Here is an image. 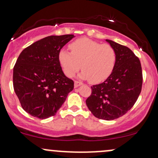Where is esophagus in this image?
I'll return each instance as SVG.
<instances>
[{
    "instance_id": "esophagus-1",
    "label": "esophagus",
    "mask_w": 158,
    "mask_h": 158,
    "mask_svg": "<svg viewBox=\"0 0 158 158\" xmlns=\"http://www.w3.org/2000/svg\"><path fill=\"white\" fill-rule=\"evenodd\" d=\"M82 85V82H79V81H75V82H74V87L77 88L79 87V86Z\"/></svg>"
}]
</instances>
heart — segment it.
Masks as SVG:
<instances>
[{
    "instance_id": "heart-1",
    "label": "heart",
    "mask_w": 158,
    "mask_h": 158,
    "mask_svg": "<svg viewBox=\"0 0 158 158\" xmlns=\"http://www.w3.org/2000/svg\"><path fill=\"white\" fill-rule=\"evenodd\" d=\"M71 52L60 50L58 60L64 73L72 77L82 69L81 77L90 82L106 80L113 71L117 60L115 48L88 38H81L70 43Z\"/></svg>"
}]
</instances>
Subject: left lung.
<instances>
[{
    "mask_svg": "<svg viewBox=\"0 0 158 158\" xmlns=\"http://www.w3.org/2000/svg\"><path fill=\"white\" fill-rule=\"evenodd\" d=\"M106 40L117 54L115 68L104 82L91 86L86 105L96 118L110 121L124 115L135 104L142 90L143 72L139 59L129 48Z\"/></svg>",
    "mask_w": 158,
    "mask_h": 158,
    "instance_id": "left-lung-1",
    "label": "left lung"
}]
</instances>
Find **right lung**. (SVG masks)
<instances>
[{
	"instance_id": "right-lung-1",
	"label": "right lung",
	"mask_w": 158,
	"mask_h": 158,
	"mask_svg": "<svg viewBox=\"0 0 158 158\" xmlns=\"http://www.w3.org/2000/svg\"><path fill=\"white\" fill-rule=\"evenodd\" d=\"M73 34L48 36L27 46L13 67V88L23 110L34 117L54 116L73 91L74 82L64 75L58 53Z\"/></svg>"
}]
</instances>
